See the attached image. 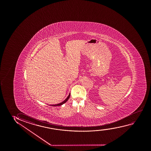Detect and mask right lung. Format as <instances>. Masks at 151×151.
<instances>
[{
    "label": "right lung",
    "mask_w": 151,
    "mask_h": 151,
    "mask_svg": "<svg viewBox=\"0 0 151 151\" xmlns=\"http://www.w3.org/2000/svg\"><path fill=\"white\" fill-rule=\"evenodd\" d=\"M70 94L68 95V97L66 98V99L64 100V101H62L61 103H60L59 104H55V105H50V106H61L63 105V104L65 103H66V101H68V99H69V98H70Z\"/></svg>",
    "instance_id": "1"
}]
</instances>
